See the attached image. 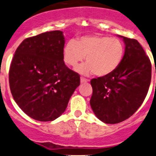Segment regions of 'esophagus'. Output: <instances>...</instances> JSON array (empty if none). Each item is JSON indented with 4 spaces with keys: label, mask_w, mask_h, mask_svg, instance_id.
<instances>
[{
    "label": "esophagus",
    "mask_w": 156,
    "mask_h": 156,
    "mask_svg": "<svg viewBox=\"0 0 156 156\" xmlns=\"http://www.w3.org/2000/svg\"><path fill=\"white\" fill-rule=\"evenodd\" d=\"M88 81H89V80H87V79H85L84 77L80 78V82H81V83H87Z\"/></svg>",
    "instance_id": "esophagus-1"
}]
</instances>
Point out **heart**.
I'll return each mask as SVG.
<instances>
[{
  "label": "heart",
  "mask_w": 156,
  "mask_h": 156,
  "mask_svg": "<svg viewBox=\"0 0 156 156\" xmlns=\"http://www.w3.org/2000/svg\"><path fill=\"white\" fill-rule=\"evenodd\" d=\"M124 46L121 40L103 35H87L76 41L70 40L63 50L64 60L68 65L76 67L86 57V64L76 70L85 75L95 73L105 76L117 70L122 62Z\"/></svg>",
  "instance_id": "obj_1"
}]
</instances>
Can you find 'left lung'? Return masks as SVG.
<instances>
[{"label": "left lung", "mask_w": 156, "mask_h": 156, "mask_svg": "<svg viewBox=\"0 0 156 156\" xmlns=\"http://www.w3.org/2000/svg\"><path fill=\"white\" fill-rule=\"evenodd\" d=\"M123 38L125 52L116 70L92 79L90 105L95 116L105 124H118L132 116L148 93L152 64L138 41Z\"/></svg>", "instance_id": "1"}]
</instances>
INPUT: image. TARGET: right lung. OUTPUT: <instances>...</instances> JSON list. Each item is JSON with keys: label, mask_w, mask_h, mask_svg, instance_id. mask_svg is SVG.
<instances>
[{"label": "right lung", "mask_w": 156, "mask_h": 156, "mask_svg": "<svg viewBox=\"0 0 156 156\" xmlns=\"http://www.w3.org/2000/svg\"><path fill=\"white\" fill-rule=\"evenodd\" d=\"M64 36L59 30L24 39L15 51L9 71L13 99L30 118L51 121L67 108L80 86V75L65 65Z\"/></svg>", "instance_id": "right-lung-1"}]
</instances>
